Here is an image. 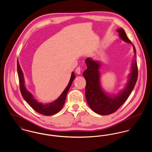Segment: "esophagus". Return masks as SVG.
Listing matches in <instances>:
<instances>
[{
  "label": "esophagus",
  "mask_w": 152,
  "mask_h": 152,
  "mask_svg": "<svg viewBox=\"0 0 152 152\" xmlns=\"http://www.w3.org/2000/svg\"><path fill=\"white\" fill-rule=\"evenodd\" d=\"M76 72L77 73L78 75H80L81 73V68L78 66L76 69Z\"/></svg>",
  "instance_id": "obj_1"
}]
</instances>
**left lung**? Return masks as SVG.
<instances>
[{
    "instance_id": "8db88e82",
    "label": "left lung",
    "mask_w": 152,
    "mask_h": 152,
    "mask_svg": "<svg viewBox=\"0 0 152 152\" xmlns=\"http://www.w3.org/2000/svg\"><path fill=\"white\" fill-rule=\"evenodd\" d=\"M117 31L120 37L124 42L132 44L126 36L123 28H118ZM134 57L136 58V51L133 44ZM87 69L83 75L86 80V97L89 107L95 113L100 115H108L116 112L126 100L133 89L138 77L137 60H133L131 66V72L129 75L128 83L120 92L115 96H110L102 90L100 85V73L99 69L100 63L91 58L86 60Z\"/></svg>"
}]
</instances>
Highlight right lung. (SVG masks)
Listing matches in <instances>:
<instances>
[{
  "label": "right lung",
  "mask_w": 152,
  "mask_h": 152,
  "mask_svg": "<svg viewBox=\"0 0 152 152\" xmlns=\"http://www.w3.org/2000/svg\"><path fill=\"white\" fill-rule=\"evenodd\" d=\"M17 70L19 80L20 89L22 96L32 109H34L37 112L45 116H51L55 115L61 109L64 104L67 93L72 85L73 80L75 78V75L73 72H72L71 79L67 87L65 88L64 91L61 94L55 101L44 104L37 101L36 99H34L32 94L27 90L24 85L25 82L23 73L22 72L18 61H17Z\"/></svg>",
  "instance_id": "right-lung-1"
}]
</instances>
